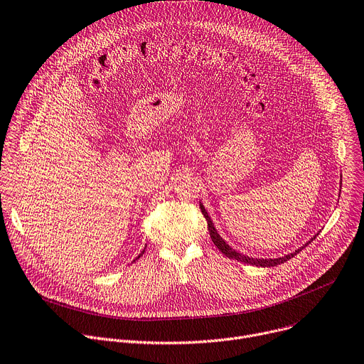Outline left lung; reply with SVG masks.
Listing matches in <instances>:
<instances>
[{
  "mask_svg": "<svg viewBox=\"0 0 364 364\" xmlns=\"http://www.w3.org/2000/svg\"><path fill=\"white\" fill-rule=\"evenodd\" d=\"M200 209H202V213H203L205 219L208 220V229H209L210 238H212L213 244L218 247V250H219L223 255H226V257H229V258L238 259V261L245 262V264H251V266H255V267H274V266H279V264L286 262L287 259L293 258L296 254H299V252H301V251H302L308 244H311V242L318 237V234H316V235H314V237H312V238H311L305 245H302L301 248L294 250V252H290V254H287V255L277 257V258H254V257L244 255V254H241V252L235 251L232 247H229V245L222 240V237L218 234V230H216V228H215V225H213V222H212V219H210L209 213L206 212V209H205V206H203L202 203H200Z\"/></svg>",
  "mask_w": 364,
  "mask_h": 364,
  "instance_id": "obj_1",
  "label": "left lung"
}]
</instances>
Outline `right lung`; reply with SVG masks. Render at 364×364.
<instances>
[{"label": "right lung", "mask_w": 364, "mask_h": 364, "mask_svg": "<svg viewBox=\"0 0 364 364\" xmlns=\"http://www.w3.org/2000/svg\"><path fill=\"white\" fill-rule=\"evenodd\" d=\"M144 251H145V250H144ZM144 251H142V254H144ZM142 254H139V255H138V258H139V257H141V255H142Z\"/></svg>", "instance_id": "obj_1"}]
</instances>
